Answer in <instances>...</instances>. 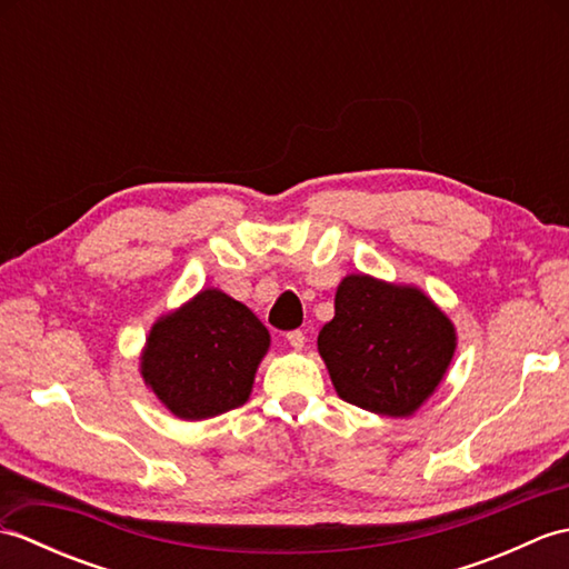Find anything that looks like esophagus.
Masks as SVG:
<instances>
[{
	"mask_svg": "<svg viewBox=\"0 0 569 569\" xmlns=\"http://www.w3.org/2000/svg\"><path fill=\"white\" fill-rule=\"evenodd\" d=\"M286 340H288V345H291L293 349H303L306 347V332L293 330V332L286 335Z\"/></svg>",
	"mask_w": 569,
	"mask_h": 569,
	"instance_id": "esophagus-1",
	"label": "esophagus"
}]
</instances>
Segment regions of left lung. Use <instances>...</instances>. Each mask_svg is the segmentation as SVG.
Wrapping results in <instances>:
<instances>
[{
  "instance_id": "8db88e82",
  "label": "left lung",
  "mask_w": 569,
  "mask_h": 569,
  "mask_svg": "<svg viewBox=\"0 0 569 569\" xmlns=\"http://www.w3.org/2000/svg\"><path fill=\"white\" fill-rule=\"evenodd\" d=\"M457 349L452 320L418 286L345 276L318 352L337 396L377 416L408 418L438 391Z\"/></svg>"
}]
</instances>
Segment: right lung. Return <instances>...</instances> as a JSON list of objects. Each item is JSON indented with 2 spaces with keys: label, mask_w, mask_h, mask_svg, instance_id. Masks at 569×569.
I'll list each match as a JSON object with an SVG mask.
<instances>
[{
  "label": "right lung",
  "mask_w": 569,
  "mask_h": 569,
  "mask_svg": "<svg viewBox=\"0 0 569 569\" xmlns=\"http://www.w3.org/2000/svg\"><path fill=\"white\" fill-rule=\"evenodd\" d=\"M271 335L220 288H202L151 325L139 371L180 420H208L244 406Z\"/></svg>",
  "instance_id": "right-lung-1"
}]
</instances>
